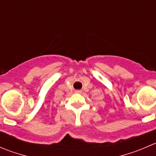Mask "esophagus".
Returning a JSON list of instances; mask_svg holds the SVG:
<instances>
[{"mask_svg":"<svg viewBox=\"0 0 156 156\" xmlns=\"http://www.w3.org/2000/svg\"><path fill=\"white\" fill-rule=\"evenodd\" d=\"M76 93H81V90H76Z\"/></svg>","mask_w":156,"mask_h":156,"instance_id":"34e87169","label":"esophagus"}]
</instances>
